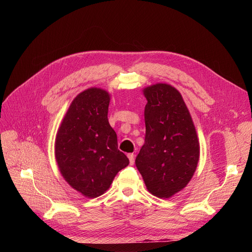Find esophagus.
I'll return each mask as SVG.
<instances>
[{
  "instance_id": "34e87169",
  "label": "esophagus",
  "mask_w": 252,
  "mask_h": 252,
  "mask_svg": "<svg viewBox=\"0 0 252 252\" xmlns=\"http://www.w3.org/2000/svg\"><path fill=\"white\" fill-rule=\"evenodd\" d=\"M128 158H129V163H130V165H133L134 164V155L128 154Z\"/></svg>"
}]
</instances>
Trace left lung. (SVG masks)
Wrapping results in <instances>:
<instances>
[{
  "instance_id": "left-lung-1",
  "label": "left lung",
  "mask_w": 252,
  "mask_h": 252,
  "mask_svg": "<svg viewBox=\"0 0 252 252\" xmlns=\"http://www.w3.org/2000/svg\"><path fill=\"white\" fill-rule=\"evenodd\" d=\"M146 134L135 166L148 191L168 199L186 187L196 169L200 144L179 90L158 83L143 90Z\"/></svg>"
}]
</instances>
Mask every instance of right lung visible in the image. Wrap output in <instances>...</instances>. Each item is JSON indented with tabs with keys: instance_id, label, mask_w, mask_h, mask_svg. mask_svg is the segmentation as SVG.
Masks as SVG:
<instances>
[{
	"instance_id": "obj_1",
	"label": "right lung",
	"mask_w": 252,
	"mask_h": 252,
	"mask_svg": "<svg viewBox=\"0 0 252 252\" xmlns=\"http://www.w3.org/2000/svg\"><path fill=\"white\" fill-rule=\"evenodd\" d=\"M110 94L88 88L71 102L57 133L55 154L61 174L86 197L107 190L117 173L129 164L118 149L117 133L109 125Z\"/></svg>"
}]
</instances>
